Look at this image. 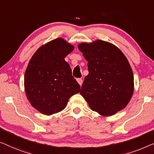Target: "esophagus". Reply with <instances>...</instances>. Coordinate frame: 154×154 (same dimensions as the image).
<instances>
[{
    "instance_id": "1",
    "label": "esophagus",
    "mask_w": 154,
    "mask_h": 154,
    "mask_svg": "<svg viewBox=\"0 0 154 154\" xmlns=\"http://www.w3.org/2000/svg\"><path fill=\"white\" fill-rule=\"evenodd\" d=\"M77 81L78 83H79V85L82 86V83H83V80H82V79H81V78H78V79H77Z\"/></svg>"
}]
</instances>
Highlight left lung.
Returning a JSON list of instances; mask_svg holds the SVG:
<instances>
[{"label": "left lung", "instance_id": "obj_1", "mask_svg": "<svg viewBox=\"0 0 154 154\" xmlns=\"http://www.w3.org/2000/svg\"><path fill=\"white\" fill-rule=\"evenodd\" d=\"M78 48L88 61V70L80 94L91 109L108 116L125 108L133 96L134 77L122 51L99 40L81 43Z\"/></svg>", "mask_w": 154, "mask_h": 154}]
</instances>
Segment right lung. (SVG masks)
<instances>
[{"label": "right lung", "mask_w": 154, "mask_h": 154, "mask_svg": "<svg viewBox=\"0 0 154 154\" xmlns=\"http://www.w3.org/2000/svg\"><path fill=\"white\" fill-rule=\"evenodd\" d=\"M74 47L62 38L42 45L30 60L24 75V87L31 105L45 115L62 111L68 100L80 91L64 58Z\"/></svg>", "instance_id": "add662e5"}]
</instances>
